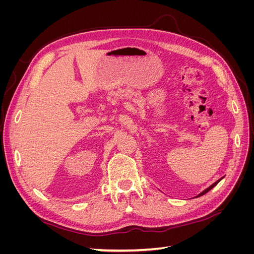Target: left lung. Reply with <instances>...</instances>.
I'll return each instance as SVG.
<instances>
[{
    "mask_svg": "<svg viewBox=\"0 0 254 254\" xmlns=\"http://www.w3.org/2000/svg\"><path fill=\"white\" fill-rule=\"evenodd\" d=\"M222 178H224V177H222ZM222 178H220V179H218V180H217V181H216V182H214V183H213V184H212V186H210V187H209V188H206V189H205V190H202V191H201V193H199V194H198V195H197V196H196V197H200V196H202V195H204V194H206V193H207V191H209V190H212V189H213V188H214V187H215V186H216V184H217V183H218V182H219V181H220V180H222ZM196 197H195V198H196Z\"/></svg>",
    "mask_w": 254,
    "mask_h": 254,
    "instance_id": "left-lung-1",
    "label": "left lung"
}]
</instances>
